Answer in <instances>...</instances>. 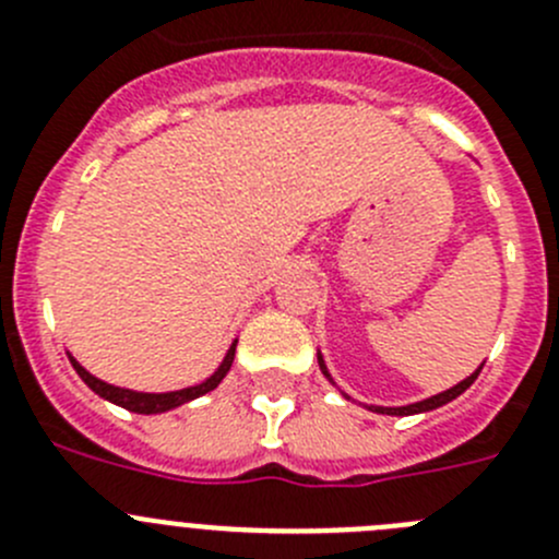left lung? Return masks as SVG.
<instances>
[{
	"label": "left lung",
	"instance_id": "8db88e82",
	"mask_svg": "<svg viewBox=\"0 0 559 559\" xmlns=\"http://www.w3.org/2000/svg\"><path fill=\"white\" fill-rule=\"evenodd\" d=\"M319 366H321V371H324V377H326V380H332V377H330V371H326V366H324V360H321V355H319ZM479 371H483V366H479L477 371L471 373V377H465V380L460 382V385L449 388V391L438 393V396H429V399H424V402L407 404V407H368V409H373V413H382V416H413V413H427V409H435V407H440V404L452 402V399H457L460 393H463V391H468V388L474 385V380H477V377H479Z\"/></svg>",
	"mask_w": 559,
	"mask_h": 559
}]
</instances>
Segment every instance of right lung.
Segmentation results:
<instances>
[{"mask_svg":"<svg viewBox=\"0 0 559 559\" xmlns=\"http://www.w3.org/2000/svg\"><path fill=\"white\" fill-rule=\"evenodd\" d=\"M69 360H71V366L76 368V373L82 377V382H85V385H88L94 393H99L102 399H107V402H112V404H119V407H124V409H132V413L152 416V413H166V409H174V407H179V404H186V402H191V399L204 396L207 391H213V388H216L218 382L227 377L229 366H233L235 343L229 346L227 357H224V362L218 366V371L213 373L210 380H204L202 385H193V388H186V391H174V393H138V391H127V388L107 385V382L96 380L94 373L85 371V368H82L74 357H69Z\"/></svg>","mask_w":559,"mask_h":559,"instance_id":"right-lung-1","label":"right lung"}]
</instances>
